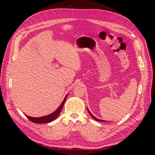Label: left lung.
I'll list each match as a JSON object with an SVG mask.
<instances>
[{"instance_id": "obj_1", "label": "left lung", "mask_w": 155, "mask_h": 155, "mask_svg": "<svg viewBox=\"0 0 155 155\" xmlns=\"http://www.w3.org/2000/svg\"><path fill=\"white\" fill-rule=\"evenodd\" d=\"M87 110H88V113L90 114V115H91V116L92 117V118H93L95 120H96V121H104V120H99V119H97V118H96L95 116H93V115L91 114V112L90 111H89V110L88 109V108H87Z\"/></svg>"}]
</instances>
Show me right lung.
<instances>
[{
  "instance_id": "add662e5",
  "label": "right lung",
  "mask_w": 155,
  "mask_h": 155,
  "mask_svg": "<svg viewBox=\"0 0 155 155\" xmlns=\"http://www.w3.org/2000/svg\"><path fill=\"white\" fill-rule=\"evenodd\" d=\"M67 96H68V94L66 96V97H64L63 101L62 102V104L60 105V106L58 107V109L56 110L55 112H54L53 113H51L50 115L43 116V117H40V118H32V117H30L28 116H26L30 121H31L32 122H34V123L44 124V123L50 122V121L54 120L59 116V114H60V112H61V111L63 107L64 102H65V101H66V99H67Z\"/></svg>"
}]
</instances>
